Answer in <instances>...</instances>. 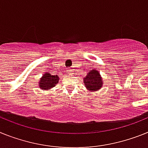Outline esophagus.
Returning <instances> with one entry per match:
<instances>
[{
    "label": "esophagus",
    "instance_id": "obj_1",
    "mask_svg": "<svg viewBox=\"0 0 148 148\" xmlns=\"http://www.w3.org/2000/svg\"><path fill=\"white\" fill-rule=\"evenodd\" d=\"M68 72H69L70 74H72L74 71H73L72 69H68Z\"/></svg>",
    "mask_w": 148,
    "mask_h": 148
}]
</instances>
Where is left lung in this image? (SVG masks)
Listing matches in <instances>:
<instances>
[{
  "instance_id": "obj_1",
  "label": "left lung",
  "mask_w": 148,
  "mask_h": 148,
  "mask_svg": "<svg viewBox=\"0 0 148 148\" xmlns=\"http://www.w3.org/2000/svg\"><path fill=\"white\" fill-rule=\"evenodd\" d=\"M86 88L90 92H95L103 86V79L98 71L92 69L89 71L83 79Z\"/></svg>"
}]
</instances>
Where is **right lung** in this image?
<instances>
[{"mask_svg": "<svg viewBox=\"0 0 148 148\" xmlns=\"http://www.w3.org/2000/svg\"><path fill=\"white\" fill-rule=\"evenodd\" d=\"M59 79L60 78L57 75H52L50 73L46 72L39 79V83H38L39 86L38 87L42 90L51 89L57 84Z\"/></svg>", "mask_w": 148, "mask_h": 148, "instance_id": "obj_1", "label": "right lung"}]
</instances>
